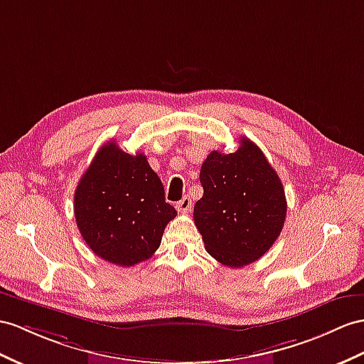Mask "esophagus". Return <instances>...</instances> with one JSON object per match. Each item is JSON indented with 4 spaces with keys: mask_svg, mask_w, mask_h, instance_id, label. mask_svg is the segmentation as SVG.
Returning a JSON list of instances; mask_svg holds the SVG:
<instances>
[{
    "mask_svg": "<svg viewBox=\"0 0 364 364\" xmlns=\"http://www.w3.org/2000/svg\"><path fill=\"white\" fill-rule=\"evenodd\" d=\"M192 206V200L189 197H183L178 203H176V210L181 213H188Z\"/></svg>",
    "mask_w": 364,
    "mask_h": 364,
    "instance_id": "obj_1",
    "label": "esophagus"
}]
</instances>
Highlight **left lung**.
Segmentation results:
<instances>
[{
    "mask_svg": "<svg viewBox=\"0 0 364 364\" xmlns=\"http://www.w3.org/2000/svg\"><path fill=\"white\" fill-rule=\"evenodd\" d=\"M203 197L193 221L204 247L221 264L243 267L275 243L286 220L282 180L249 138L232 154L212 151L200 171Z\"/></svg>",
    "mask_w": 364,
    "mask_h": 364,
    "instance_id": "left-lung-1",
    "label": "left lung"
}]
</instances>
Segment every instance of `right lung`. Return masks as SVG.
Masks as SVG:
<instances>
[{
  "instance_id": "1",
  "label": "right lung",
  "mask_w": 364,
  "mask_h": 364,
  "mask_svg": "<svg viewBox=\"0 0 364 364\" xmlns=\"http://www.w3.org/2000/svg\"><path fill=\"white\" fill-rule=\"evenodd\" d=\"M75 220L93 254L121 267L151 258L176 210L144 154L102 146L77 186Z\"/></svg>"
}]
</instances>
